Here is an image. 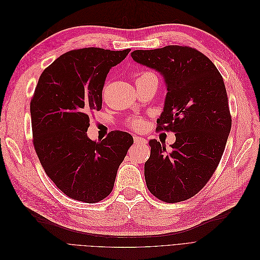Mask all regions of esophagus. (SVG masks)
<instances>
[{
  "instance_id": "obj_1",
  "label": "esophagus",
  "mask_w": 260,
  "mask_h": 260,
  "mask_svg": "<svg viewBox=\"0 0 260 260\" xmlns=\"http://www.w3.org/2000/svg\"><path fill=\"white\" fill-rule=\"evenodd\" d=\"M134 144L135 145H145V144H147V141L145 140V139H143V138H141V137H138V135H135L134 137Z\"/></svg>"
}]
</instances>
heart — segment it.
<instances>
[{
	"mask_svg": "<svg viewBox=\"0 0 260 260\" xmlns=\"http://www.w3.org/2000/svg\"><path fill=\"white\" fill-rule=\"evenodd\" d=\"M129 125L134 130H142L145 127V121L142 118H132L129 120Z\"/></svg>",
	"mask_w": 260,
	"mask_h": 260,
	"instance_id": "obj_1",
	"label": "heart"
}]
</instances>
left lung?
Listing matches in <instances>:
<instances>
[{"instance_id":"left-lung-1","label":"left lung","mask_w":260,"mask_h":260,"mask_svg":"<svg viewBox=\"0 0 260 260\" xmlns=\"http://www.w3.org/2000/svg\"><path fill=\"white\" fill-rule=\"evenodd\" d=\"M131 57L162 75L167 93L156 129L176 133L170 151L156 140L149 141L147 187L164 202L187 200L214 175L231 131L223 78L211 60L188 46L138 49Z\"/></svg>"}]
</instances>
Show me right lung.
<instances>
[{
  "label": "right lung",
  "instance_id": "right-lung-1",
  "mask_svg": "<svg viewBox=\"0 0 260 260\" xmlns=\"http://www.w3.org/2000/svg\"><path fill=\"white\" fill-rule=\"evenodd\" d=\"M130 49L85 47L57 58L39 78L30 102L35 150L46 175L68 197L100 202L112 191L117 169L133 138L112 131L92 141L86 131L90 114L103 105L109 71Z\"/></svg>",
  "mask_w": 260,
  "mask_h": 260
}]
</instances>
